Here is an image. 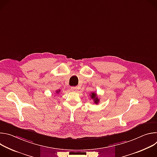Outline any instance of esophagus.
<instances>
[{"instance_id":"1","label":"esophagus","mask_w":157,"mask_h":157,"mask_svg":"<svg viewBox=\"0 0 157 157\" xmlns=\"http://www.w3.org/2000/svg\"><path fill=\"white\" fill-rule=\"evenodd\" d=\"M71 90L73 91H76L78 90V87H76V86L71 87Z\"/></svg>"}]
</instances>
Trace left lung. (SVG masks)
Listing matches in <instances>:
<instances>
[{
    "instance_id": "obj_1",
    "label": "left lung",
    "mask_w": 157,
    "mask_h": 157,
    "mask_svg": "<svg viewBox=\"0 0 157 157\" xmlns=\"http://www.w3.org/2000/svg\"><path fill=\"white\" fill-rule=\"evenodd\" d=\"M91 98L93 99L94 102H95L96 104H98V102H99V99L98 98V97H97V96H96V94L93 93H91Z\"/></svg>"
}]
</instances>
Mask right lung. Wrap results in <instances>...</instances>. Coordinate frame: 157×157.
I'll return each instance as SVG.
<instances>
[{"label": "right lung", "mask_w": 157, "mask_h": 157, "mask_svg": "<svg viewBox=\"0 0 157 157\" xmlns=\"http://www.w3.org/2000/svg\"><path fill=\"white\" fill-rule=\"evenodd\" d=\"M59 91H56V92H57V93H58V92H59Z\"/></svg>", "instance_id": "obj_1"}]
</instances>
